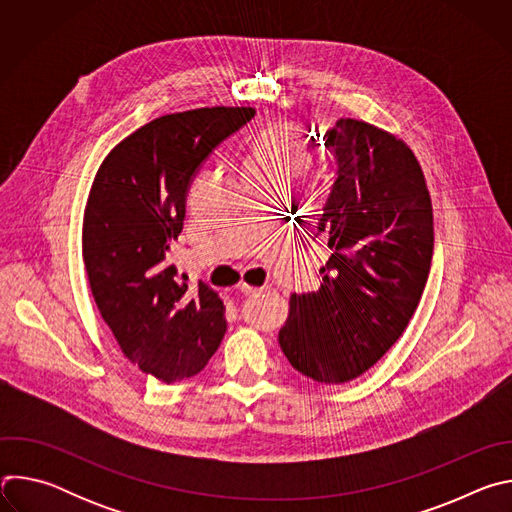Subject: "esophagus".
Here are the masks:
<instances>
[{
  "label": "esophagus",
  "instance_id": "obj_1",
  "mask_svg": "<svg viewBox=\"0 0 512 512\" xmlns=\"http://www.w3.org/2000/svg\"><path fill=\"white\" fill-rule=\"evenodd\" d=\"M237 289L241 291L243 296H255V294H261V287H253V285H249V283H239V285H237Z\"/></svg>",
  "mask_w": 512,
  "mask_h": 512
}]
</instances>
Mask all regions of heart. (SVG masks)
<instances>
[{
  "mask_svg": "<svg viewBox=\"0 0 512 512\" xmlns=\"http://www.w3.org/2000/svg\"><path fill=\"white\" fill-rule=\"evenodd\" d=\"M312 148L289 123H271L251 141L245 172L251 176H285L296 180L312 164Z\"/></svg>",
  "mask_w": 512,
  "mask_h": 512,
  "instance_id": "1",
  "label": "heart"
}]
</instances>
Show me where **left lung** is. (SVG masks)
I'll use <instances>...</instances> for the list:
<instances>
[{"label":"left lung","instance_id":"8db88e82","mask_svg":"<svg viewBox=\"0 0 512 512\" xmlns=\"http://www.w3.org/2000/svg\"><path fill=\"white\" fill-rule=\"evenodd\" d=\"M324 148L338 166L318 223L332 255L320 289L289 298L279 346L302 375L338 385L369 371L405 332L431 267L433 214L403 139L338 119Z\"/></svg>","mask_w":512,"mask_h":512}]
</instances>
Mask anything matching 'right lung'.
I'll use <instances>...</instances> for the list:
<instances>
[{
    "label": "right lung",
    "mask_w": 512,
    "mask_h": 512,
    "mask_svg": "<svg viewBox=\"0 0 512 512\" xmlns=\"http://www.w3.org/2000/svg\"><path fill=\"white\" fill-rule=\"evenodd\" d=\"M253 107H202L145 123L109 152L89 192L83 259L95 304L121 352L164 383L200 373L227 332L225 306L204 281L170 265L186 194L218 143Z\"/></svg>",
    "instance_id": "1"
}]
</instances>
